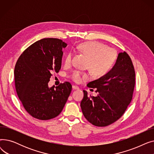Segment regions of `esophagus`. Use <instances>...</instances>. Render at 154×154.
Masks as SVG:
<instances>
[{"mask_svg":"<svg viewBox=\"0 0 154 154\" xmlns=\"http://www.w3.org/2000/svg\"><path fill=\"white\" fill-rule=\"evenodd\" d=\"M72 88L74 90H79V87L78 86H77V85H73L72 86Z\"/></svg>","mask_w":154,"mask_h":154,"instance_id":"esophagus-1","label":"esophagus"}]
</instances>
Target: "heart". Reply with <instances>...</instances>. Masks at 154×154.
<instances>
[{
  "label": "heart",
  "mask_w": 154,
  "mask_h": 154,
  "mask_svg": "<svg viewBox=\"0 0 154 154\" xmlns=\"http://www.w3.org/2000/svg\"><path fill=\"white\" fill-rule=\"evenodd\" d=\"M78 50L87 55L88 60L87 67L89 68L96 77H102L107 74L114 66L117 59V53L113 48L97 41H89L80 44ZM73 54L69 52L66 58V64L69 65L72 60ZM72 79L75 82H80L83 79H88V75L79 70L73 72Z\"/></svg>",
  "instance_id": "b5f03b06"
}]
</instances>
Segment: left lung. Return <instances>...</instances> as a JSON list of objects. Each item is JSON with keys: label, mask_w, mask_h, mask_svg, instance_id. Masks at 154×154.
Wrapping results in <instances>:
<instances>
[{"label": "left lung", "mask_w": 154, "mask_h": 154, "mask_svg": "<svg viewBox=\"0 0 154 154\" xmlns=\"http://www.w3.org/2000/svg\"><path fill=\"white\" fill-rule=\"evenodd\" d=\"M135 70L125 52L119 54L116 63L106 75L88 83L97 88L96 97L84 95L80 107L85 118L94 125L106 127L119 119L131 103L135 87Z\"/></svg>", "instance_id": "obj_1"}]
</instances>
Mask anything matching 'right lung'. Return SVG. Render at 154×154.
Instances as JSON below:
<instances>
[{
    "label": "right lung",
    "instance_id": "add662e5",
    "mask_svg": "<svg viewBox=\"0 0 154 154\" xmlns=\"http://www.w3.org/2000/svg\"><path fill=\"white\" fill-rule=\"evenodd\" d=\"M67 44L62 40L45 38L29 46L19 57L14 69L15 89L26 111L42 120L58 116L72 91L66 82L48 87L51 72L61 68L62 49Z\"/></svg>",
    "mask_w": 154,
    "mask_h": 154
}]
</instances>
